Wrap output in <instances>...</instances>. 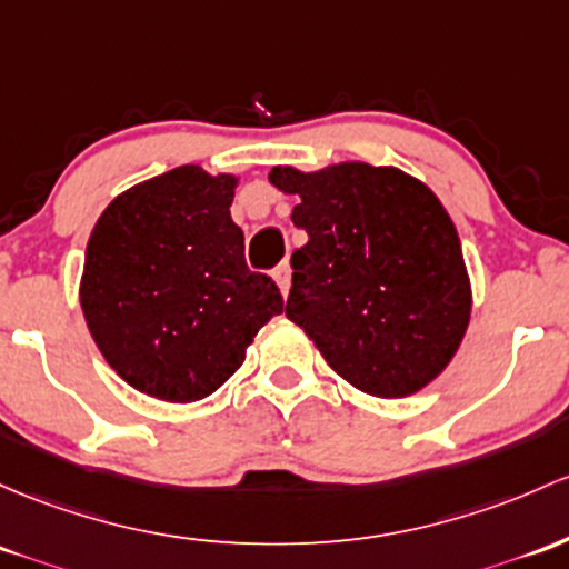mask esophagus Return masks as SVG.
<instances>
[{
  "mask_svg": "<svg viewBox=\"0 0 569 569\" xmlns=\"http://www.w3.org/2000/svg\"><path fill=\"white\" fill-rule=\"evenodd\" d=\"M272 278H274V283L280 286V291H283V295H289V286H291V267H289V261H283V264L274 267Z\"/></svg>",
  "mask_w": 569,
  "mask_h": 569,
  "instance_id": "34e87169",
  "label": "esophagus"
}]
</instances>
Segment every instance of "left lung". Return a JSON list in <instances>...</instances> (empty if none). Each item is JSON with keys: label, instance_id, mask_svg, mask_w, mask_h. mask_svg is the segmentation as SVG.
I'll return each instance as SVG.
<instances>
[{"label": "left lung", "instance_id": "8db88e82", "mask_svg": "<svg viewBox=\"0 0 569 569\" xmlns=\"http://www.w3.org/2000/svg\"><path fill=\"white\" fill-rule=\"evenodd\" d=\"M270 183L297 193L286 316L329 367L372 397H408L435 380L470 323V278L451 216L421 180L361 161Z\"/></svg>", "mask_w": 569, "mask_h": 569}]
</instances>
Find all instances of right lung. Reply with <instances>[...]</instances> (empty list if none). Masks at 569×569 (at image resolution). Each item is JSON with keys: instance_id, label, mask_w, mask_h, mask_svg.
Instances as JSON below:
<instances>
[{"instance_id": "right-lung-1", "label": "right lung", "mask_w": 569, "mask_h": 569, "mask_svg": "<svg viewBox=\"0 0 569 569\" xmlns=\"http://www.w3.org/2000/svg\"><path fill=\"white\" fill-rule=\"evenodd\" d=\"M234 186L178 167L112 199L89 237L80 308L93 342L129 386L164 402L213 395L283 313L274 280L246 264Z\"/></svg>"}]
</instances>
